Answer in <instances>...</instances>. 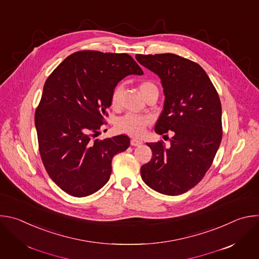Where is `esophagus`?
Returning <instances> with one entry per match:
<instances>
[{
    "label": "esophagus",
    "mask_w": 259,
    "mask_h": 259,
    "mask_svg": "<svg viewBox=\"0 0 259 259\" xmlns=\"http://www.w3.org/2000/svg\"><path fill=\"white\" fill-rule=\"evenodd\" d=\"M130 143H131V145H133V146H139V145L142 144V141H140V140H138V139H136V138H132L131 141H130Z\"/></svg>",
    "instance_id": "1"
}]
</instances>
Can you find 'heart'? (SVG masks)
Instances as JSON below:
<instances>
[{"label": "heart", "mask_w": 259, "mask_h": 259, "mask_svg": "<svg viewBox=\"0 0 259 259\" xmlns=\"http://www.w3.org/2000/svg\"><path fill=\"white\" fill-rule=\"evenodd\" d=\"M123 89H124L123 84H118L113 89L112 95H110V104H112L113 107H118L120 105ZM139 89L143 94V96L145 97V99L147 97H150L155 92L159 93L157 86L150 81L142 82L139 86ZM150 124H151V119L149 117L138 116L134 114H126L125 116L118 119L116 123V128L119 132L126 133L129 135L139 136L144 132V129L146 128V126Z\"/></svg>", "instance_id": "obj_1"}]
</instances>
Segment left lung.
<instances>
[{
	"label": "left lung",
	"instance_id": "1",
	"mask_svg": "<svg viewBox=\"0 0 259 259\" xmlns=\"http://www.w3.org/2000/svg\"><path fill=\"white\" fill-rule=\"evenodd\" d=\"M135 57L157 73L164 89L156 133L174 132L170 147L146 143L153 158L141 166V177L156 192L178 196L197 186L214 160L223 138L220 99L206 71L192 60L172 53Z\"/></svg>",
	"mask_w": 259,
	"mask_h": 259
}]
</instances>
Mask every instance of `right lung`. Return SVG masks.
Segmentation results:
<instances>
[{"instance_id": "add662e5", "label": "right lung", "mask_w": 259, "mask_h": 259, "mask_svg": "<svg viewBox=\"0 0 259 259\" xmlns=\"http://www.w3.org/2000/svg\"><path fill=\"white\" fill-rule=\"evenodd\" d=\"M129 75H143L129 54L84 50L67 56L45 82L34 114L39 151L50 178L70 196L100 190L114 156L129 147L126 135L94 139L113 89Z\"/></svg>"}]
</instances>
